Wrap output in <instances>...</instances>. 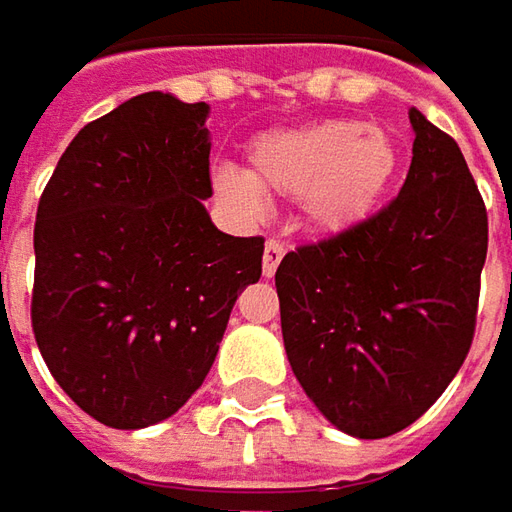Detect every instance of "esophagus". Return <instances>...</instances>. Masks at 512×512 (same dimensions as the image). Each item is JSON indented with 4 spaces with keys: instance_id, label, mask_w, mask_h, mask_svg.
<instances>
[{
    "instance_id": "1",
    "label": "esophagus",
    "mask_w": 512,
    "mask_h": 512,
    "mask_svg": "<svg viewBox=\"0 0 512 512\" xmlns=\"http://www.w3.org/2000/svg\"><path fill=\"white\" fill-rule=\"evenodd\" d=\"M287 247L282 245V242H276V239H270L265 245V256H262V273H265L267 279L276 273V267H279V262L285 259Z\"/></svg>"
}]
</instances>
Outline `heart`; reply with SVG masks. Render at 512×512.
Instances as JSON below:
<instances>
[{
    "instance_id": "heart-1",
    "label": "heart",
    "mask_w": 512,
    "mask_h": 512,
    "mask_svg": "<svg viewBox=\"0 0 512 512\" xmlns=\"http://www.w3.org/2000/svg\"><path fill=\"white\" fill-rule=\"evenodd\" d=\"M402 150L382 122L322 119L267 130L247 150V170H216V190L242 213H262V193L299 199L307 227L336 236L367 222L399 176Z\"/></svg>"
}]
</instances>
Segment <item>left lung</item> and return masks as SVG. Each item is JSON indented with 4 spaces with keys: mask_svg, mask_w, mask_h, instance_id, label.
<instances>
[{
    "mask_svg": "<svg viewBox=\"0 0 512 512\" xmlns=\"http://www.w3.org/2000/svg\"><path fill=\"white\" fill-rule=\"evenodd\" d=\"M402 193L276 270L287 362L307 399L356 439L413 424L459 373L476 330L487 210L459 145L410 108Z\"/></svg>",
    "mask_w": 512,
    "mask_h": 512,
    "instance_id": "1",
    "label": "left lung"
}]
</instances>
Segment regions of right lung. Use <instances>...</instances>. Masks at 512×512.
<instances>
[{
  "instance_id": "right-lung-1",
  "label": "right lung",
  "mask_w": 512,
  "mask_h": 512,
  "mask_svg": "<svg viewBox=\"0 0 512 512\" xmlns=\"http://www.w3.org/2000/svg\"><path fill=\"white\" fill-rule=\"evenodd\" d=\"M210 105L150 90L73 136L39 199L33 333L96 422L139 430L202 387L265 239L210 222Z\"/></svg>"
}]
</instances>
